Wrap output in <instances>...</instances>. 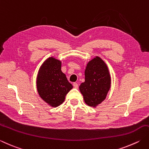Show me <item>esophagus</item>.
Listing matches in <instances>:
<instances>
[{"label": "esophagus", "instance_id": "1", "mask_svg": "<svg viewBox=\"0 0 149 149\" xmlns=\"http://www.w3.org/2000/svg\"><path fill=\"white\" fill-rule=\"evenodd\" d=\"M73 85H74V88H78V84L77 83H74V84H73Z\"/></svg>", "mask_w": 149, "mask_h": 149}]
</instances>
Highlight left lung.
<instances>
[{"label": "left lung", "mask_w": 149, "mask_h": 149, "mask_svg": "<svg viewBox=\"0 0 149 149\" xmlns=\"http://www.w3.org/2000/svg\"><path fill=\"white\" fill-rule=\"evenodd\" d=\"M85 81L79 86L86 104L96 107L103 102L111 86V77L108 66L104 61L96 56L87 63Z\"/></svg>", "instance_id": "1"}]
</instances>
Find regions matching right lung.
<instances>
[{
	"label": "right lung",
	"mask_w": 149,
	"mask_h": 149,
	"mask_svg": "<svg viewBox=\"0 0 149 149\" xmlns=\"http://www.w3.org/2000/svg\"><path fill=\"white\" fill-rule=\"evenodd\" d=\"M73 86L61 71V61L48 58L40 66L37 77V88L40 97L52 107L62 104Z\"/></svg>",
	"instance_id": "obj_1"
}]
</instances>
